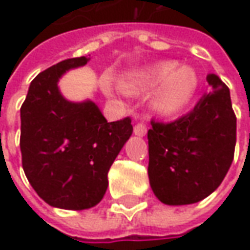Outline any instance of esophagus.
<instances>
[{
    "label": "esophagus",
    "mask_w": 250,
    "mask_h": 250,
    "mask_svg": "<svg viewBox=\"0 0 250 250\" xmlns=\"http://www.w3.org/2000/svg\"><path fill=\"white\" fill-rule=\"evenodd\" d=\"M133 133L138 135V136H145L147 133V126L143 124V122H138L133 128Z\"/></svg>",
    "instance_id": "esophagus-1"
}]
</instances>
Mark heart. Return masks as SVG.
<instances>
[{
  "label": "heart",
  "mask_w": 250,
  "mask_h": 250,
  "mask_svg": "<svg viewBox=\"0 0 250 250\" xmlns=\"http://www.w3.org/2000/svg\"><path fill=\"white\" fill-rule=\"evenodd\" d=\"M124 86L130 93L159 87L153 97V107L161 114L171 115L184 110L192 101L199 81L190 66H178L175 61H161L126 79Z\"/></svg>",
  "instance_id": "heart-1"
}]
</instances>
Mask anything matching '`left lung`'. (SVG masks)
<instances>
[{"mask_svg":"<svg viewBox=\"0 0 250 250\" xmlns=\"http://www.w3.org/2000/svg\"><path fill=\"white\" fill-rule=\"evenodd\" d=\"M193 110L171 122L151 120L149 139L150 187L160 202L181 206L213 193L234 160L236 117L229 89L211 73Z\"/></svg>","mask_w":250,"mask_h":250,"instance_id":"8db88e82","label":"left lung"}]
</instances>
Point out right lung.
I'll return each mask as SVG.
<instances>
[{"label":"right lung","instance_id":"right-lung-1","mask_svg":"<svg viewBox=\"0 0 250 250\" xmlns=\"http://www.w3.org/2000/svg\"><path fill=\"white\" fill-rule=\"evenodd\" d=\"M87 61L69 58L39 73L21 107L26 178L45 203L65 210H84L100 202L108 169L133 130L129 117L107 122L93 101L62 97L61 75Z\"/></svg>","mask_w":250,"mask_h":250}]
</instances>
